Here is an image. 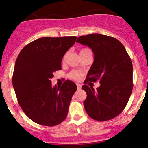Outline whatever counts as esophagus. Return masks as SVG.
I'll return each instance as SVG.
<instances>
[{
	"label": "esophagus",
	"mask_w": 148,
	"mask_h": 148,
	"mask_svg": "<svg viewBox=\"0 0 148 148\" xmlns=\"http://www.w3.org/2000/svg\"><path fill=\"white\" fill-rule=\"evenodd\" d=\"M76 86H77V89H81V84H76Z\"/></svg>",
	"instance_id": "34e87169"
}]
</instances>
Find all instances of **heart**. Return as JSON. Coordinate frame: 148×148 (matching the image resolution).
I'll return each instance as SVG.
<instances>
[{
	"label": "heart",
	"mask_w": 148,
	"mask_h": 148,
	"mask_svg": "<svg viewBox=\"0 0 148 148\" xmlns=\"http://www.w3.org/2000/svg\"><path fill=\"white\" fill-rule=\"evenodd\" d=\"M88 50H89V49H82L81 51H80V53H83L84 51H88ZM66 57H67V53H66L65 55L63 56L62 61L65 60ZM83 75H84V73H83L82 72H80V71H77V70H74V71H72V72H71L70 73H69V78L72 80H74V81H80V80L81 79V78H82Z\"/></svg>",
	"instance_id": "1"
}]
</instances>
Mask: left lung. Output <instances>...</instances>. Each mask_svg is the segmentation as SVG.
Wrapping results in <instances>:
<instances>
[{"mask_svg":"<svg viewBox=\"0 0 148 148\" xmlns=\"http://www.w3.org/2000/svg\"><path fill=\"white\" fill-rule=\"evenodd\" d=\"M76 42L92 49L95 60L82 89L86 113L97 121H106L120 114L126 106L133 89V66L126 49L114 37L98 33L82 35ZM99 80L95 90L88 81ZM91 84H92V83Z\"/></svg>","mask_w":148,"mask_h":148,"instance_id":"obj_1","label":"left lung"}]
</instances>
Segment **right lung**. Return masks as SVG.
<instances>
[{"mask_svg":"<svg viewBox=\"0 0 148 148\" xmlns=\"http://www.w3.org/2000/svg\"><path fill=\"white\" fill-rule=\"evenodd\" d=\"M76 40V36L41 37L25 46L16 58L12 85L18 103L39 125L56 126L67 118L76 84L67 80L60 87H52L51 79L61 69L62 58Z\"/></svg>","mask_w":148,"mask_h":148,"instance_id":"add662e5","label":"right lung"}]
</instances>
